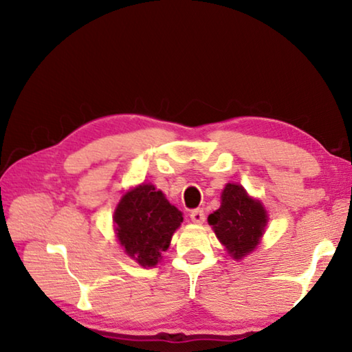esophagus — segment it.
<instances>
[{
	"instance_id": "1",
	"label": "esophagus",
	"mask_w": 352,
	"mask_h": 352,
	"mask_svg": "<svg viewBox=\"0 0 352 352\" xmlns=\"http://www.w3.org/2000/svg\"><path fill=\"white\" fill-rule=\"evenodd\" d=\"M190 220H192L194 223H204L205 222V211L201 210V208H197V210H192L190 211Z\"/></svg>"
}]
</instances>
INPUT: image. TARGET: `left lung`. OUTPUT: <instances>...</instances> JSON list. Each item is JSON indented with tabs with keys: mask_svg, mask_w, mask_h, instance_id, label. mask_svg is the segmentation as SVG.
I'll use <instances>...</instances> for the list:
<instances>
[{
	"mask_svg": "<svg viewBox=\"0 0 352 352\" xmlns=\"http://www.w3.org/2000/svg\"><path fill=\"white\" fill-rule=\"evenodd\" d=\"M219 241L234 259L252 252L267 225V214L259 201L248 197L241 184L228 183L222 192V205L208 217Z\"/></svg>",
	"mask_w": 352,
	"mask_h": 352,
	"instance_id": "1",
	"label": "left lung"
}]
</instances>
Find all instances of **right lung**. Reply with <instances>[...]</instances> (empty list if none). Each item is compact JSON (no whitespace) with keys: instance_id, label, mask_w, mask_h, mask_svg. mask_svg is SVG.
Returning a JSON list of instances; mask_svg holds the SVG:
<instances>
[{"instance_id":"1","label":"right lung","mask_w":352,"mask_h":352,"mask_svg":"<svg viewBox=\"0 0 352 352\" xmlns=\"http://www.w3.org/2000/svg\"><path fill=\"white\" fill-rule=\"evenodd\" d=\"M113 220L126 253L142 267H153L169 248L183 214L153 184H141L122 195Z\"/></svg>"}]
</instances>
